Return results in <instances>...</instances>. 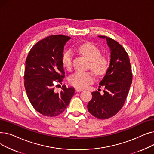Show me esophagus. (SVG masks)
I'll return each instance as SVG.
<instances>
[{"label": "esophagus", "instance_id": "1", "mask_svg": "<svg viewBox=\"0 0 154 154\" xmlns=\"http://www.w3.org/2000/svg\"><path fill=\"white\" fill-rule=\"evenodd\" d=\"M75 91L76 92H80V91H82L83 89L81 88H79V87H76L75 88Z\"/></svg>", "mask_w": 154, "mask_h": 154}]
</instances>
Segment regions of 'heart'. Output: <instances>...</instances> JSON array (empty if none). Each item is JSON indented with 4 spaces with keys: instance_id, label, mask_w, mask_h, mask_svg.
<instances>
[{
    "instance_id": "b5f03b06",
    "label": "heart",
    "mask_w": 154,
    "mask_h": 154,
    "mask_svg": "<svg viewBox=\"0 0 154 154\" xmlns=\"http://www.w3.org/2000/svg\"><path fill=\"white\" fill-rule=\"evenodd\" d=\"M78 51L90 60L89 68L98 75H104L109 69V62L108 59L100 55L99 48L91 43H86L78 48ZM72 53L67 51L63 55L62 62L63 66L67 70H70L72 67ZM94 75L93 72L87 71H77L69 77V82L76 87L84 88L94 81Z\"/></svg>"
}]
</instances>
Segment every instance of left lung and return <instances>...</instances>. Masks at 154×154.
Listing matches in <instances>:
<instances>
[{
    "label": "left lung",
    "mask_w": 154,
    "mask_h": 154,
    "mask_svg": "<svg viewBox=\"0 0 154 154\" xmlns=\"http://www.w3.org/2000/svg\"><path fill=\"white\" fill-rule=\"evenodd\" d=\"M98 37L106 40L110 50V62L106 75L99 83V87H104L103 94L93 92L87 109L95 117L107 119L117 114L123 107L132 82V73L130 59L124 47L110 37Z\"/></svg>",
    "instance_id": "8db88e82"
}]
</instances>
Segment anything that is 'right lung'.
I'll use <instances>...</instances> for the list:
<instances>
[{"label": "right lung", "mask_w": 154, "mask_h": 154, "mask_svg": "<svg viewBox=\"0 0 154 154\" xmlns=\"http://www.w3.org/2000/svg\"><path fill=\"white\" fill-rule=\"evenodd\" d=\"M71 38L63 35L48 36L32 47L26 60L24 86L28 99L40 114L56 117L66 110L74 95L73 87L62 86L56 92L54 82L65 77L62 59L63 47Z\"/></svg>", "instance_id": "add662e5"}]
</instances>
